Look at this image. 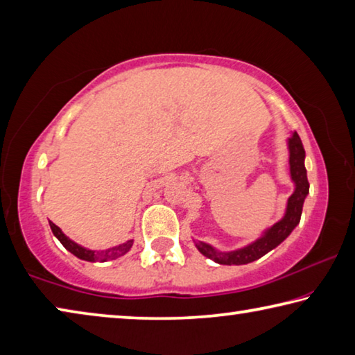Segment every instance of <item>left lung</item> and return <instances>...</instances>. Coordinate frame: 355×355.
<instances>
[{
	"label": "left lung",
	"instance_id": "1",
	"mask_svg": "<svg viewBox=\"0 0 355 355\" xmlns=\"http://www.w3.org/2000/svg\"><path fill=\"white\" fill-rule=\"evenodd\" d=\"M288 147V164H290V178L293 182V194L288 197L285 213L275 224L269 225L255 238L254 241L233 250H220L205 241H194V245L202 255L219 264H248L258 260L268 252L277 248L291 235V232L299 225L302 214L304 202L309 196V180L305 169V150L299 135L293 131L286 139Z\"/></svg>",
	"mask_w": 355,
	"mask_h": 355
}]
</instances>
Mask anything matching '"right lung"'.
Returning a JSON list of instances; mask_svg holds the SVG:
<instances>
[{"mask_svg":"<svg viewBox=\"0 0 355 355\" xmlns=\"http://www.w3.org/2000/svg\"><path fill=\"white\" fill-rule=\"evenodd\" d=\"M50 228H51L53 235L59 239V243H61L64 248L70 252V254H73L75 257L80 258V260L91 261V263H97V261L103 263L107 260H116V258L127 254V252L133 248V243H135V239H128V241H125L119 245H114V248H111V249L92 250V249H87V248H84V245L75 243L73 239H70L61 230V228L53 224V222H50Z\"/></svg>","mask_w":355,"mask_h":355,"instance_id":"obj_1","label":"right lung"}]
</instances>
